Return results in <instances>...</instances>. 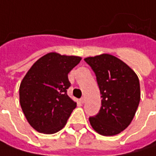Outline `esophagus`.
<instances>
[{
  "mask_svg": "<svg viewBox=\"0 0 156 156\" xmlns=\"http://www.w3.org/2000/svg\"><path fill=\"white\" fill-rule=\"evenodd\" d=\"M85 101H86V99H85V97H82L80 100H79V101H80V103H84L85 102Z\"/></svg>",
  "mask_w": 156,
  "mask_h": 156,
  "instance_id": "34e87169",
  "label": "esophagus"
}]
</instances>
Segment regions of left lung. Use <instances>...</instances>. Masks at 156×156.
Listing matches in <instances>:
<instances>
[{"instance_id":"1","label":"left lung","mask_w":156,"mask_h":156,"mask_svg":"<svg viewBox=\"0 0 156 156\" xmlns=\"http://www.w3.org/2000/svg\"><path fill=\"white\" fill-rule=\"evenodd\" d=\"M94 71L102 98L99 113L89 117L94 130L103 136H114L133 121L140 101V80L125 62L102 54L85 58Z\"/></svg>"}]
</instances>
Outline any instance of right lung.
<instances>
[{"mask_svg": "<svg viewBox=\"0 0 156 156\" xmlns=\"http://www.w3.org/2000/svg\"><path fill=\"white\" fill-rule=\"evenodd\" d=\"M81 57L48 53L28 70L19 87V100L28 123L37 132L53 134L62 130L77 107L67 94L69 72Z\"/></svg>", "mask_w": 156, "mask_h": 156, "instance_id": "add662e5", "label": "right lung"}]
</instances>
